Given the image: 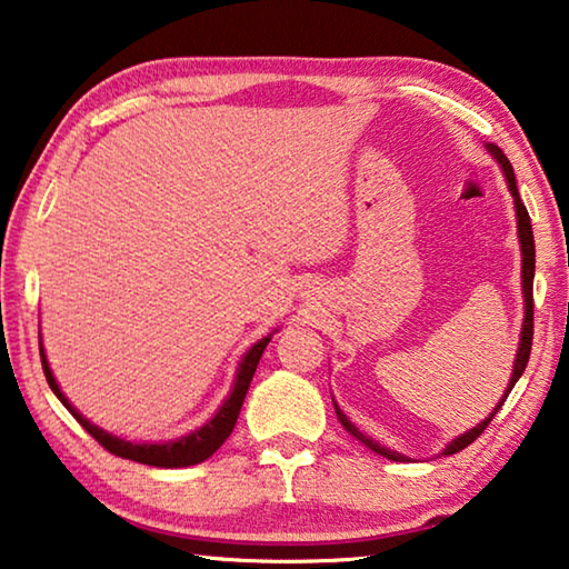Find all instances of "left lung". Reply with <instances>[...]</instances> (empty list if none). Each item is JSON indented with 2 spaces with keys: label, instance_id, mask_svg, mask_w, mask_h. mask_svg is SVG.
<instances>
[{
  "label": "left lung",
  "instance_id": "left-lung-1",
  "mask_svg": "<svg viewBox=\"0 0 569 569\" xmlns=\"http://www.w3.org/2000/svg\"><path fill=\"white\" fill-rule=\"evenodd\" d=\"M489 151H491V157L501 164L503 177H507V184H509V192H511V197H513V207H517V228H519V242H521V291H525V309H527V311H525V327H521L519 351H517V359H513V375H511V380H509L507 392H503V398L499 400V405H496L489 418H486L483 422H479V426L471 428L468 432H463V436H458V438L453 440V443H448L446 450H443V456L458 453V450H463L466 446H471L473 440L479 438L486 428H489V422L493 420V415L499 412L503 400L509 398L511 387L517 385L521 372H525V367H527V362H529V351H531V333H535V296H531V286H535V236H531V220H529V212H527L525 202H521V197H519L517 177H513V169H511V164H509L507 154H503V151H501L499 147H496V143H489ZM333 410H337V418H339V422H341V428H345L351 438H357L359 443L367 446L369 450H375L377 456H385L387 461H398V463L408 461V458H405L402 453H398V450H390V448H385V446H380V443H375L372 438H367L365 432H359L355 426H351L347 415L339 410L337 402H333Z\"/></svg>",
  "mask_w": 569,
  "mask_h": 569
}]
</instances>
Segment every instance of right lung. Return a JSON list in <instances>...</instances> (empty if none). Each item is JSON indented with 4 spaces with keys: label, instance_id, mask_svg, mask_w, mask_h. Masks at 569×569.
Listing matches in <instances>:
<instances>
[{
    "label": "right lung",
    "instance_id": "1",
    "mask_svg": "<svg viewBox=\"0 0 569 569\" xmlns=\"http://www.w3.org/2000/svg\"><path fill=\"white\" fill-rule=\"evenodd\" d=\"M270 337H263L258 341V345H252L248 349V355L242 357L240 369H238V380L236 387H232L230 398L222 402V408L214 412V418L202 426L200 430L189 432V436L179 438V440H169V443H129V440L123 438H116L111 432H106L101 428L90 426V422L80 415L73 405L66 400V395L60 392V387L56 382V377L50 372V365L48 359H44V351L40 347V359H42V369H44V380H48L50 390L58 395V400L66 405L68 412L73 415V418L83 426L90 436H93L98 443H101L108 453L119 456V458H129V461H137L143 466H157V468H184V466H194V463H202L210 458L214 450H218L228 436L236 428L238 422V415L242 408V400H246L248 395V387L252 375H256V367L260 362V357H263V349L268 347Z\"/></svg>",
    "mask_w": 569,
    "mask_h": 569
}]
</instances>
